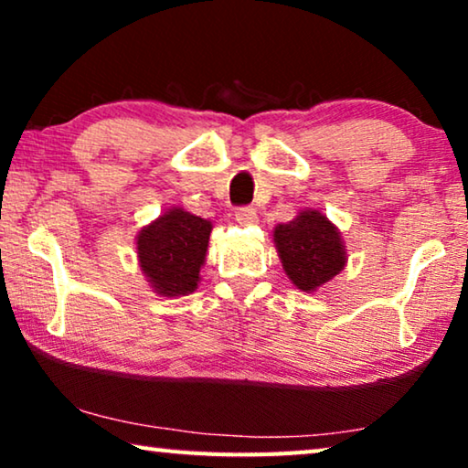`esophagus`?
<instances>
[{
  "label": "esophagus",
  "instance_id": "obj_1",
  "mask_svg": "<svg viewBox=\"0 0 468 468\" xmlns=\"http://www.w3.org/2000/svg\"><path fill=\"white\" fill-rule=\"evenodd\" d=\"M236 221L245 223V226L258 223V210H255L253 207H239L236 208Z\"/></svg>",
  "mask_w": 468,
  "mask_h": 468
}]
</instances>
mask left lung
Segmentation results:
<instances>
[{
  "mask_svg": "<svg viewBox=\"0 0 468 468\" xmlns=\"http://www.w3.org/2000/svg\"><path fill=\"white\" fill-rule=\"evenodd\" d=\"M279 255L292 283L303 292H315L335 279L345 266L341 234L317 210H304L290 223L274 229Z\"/></svg>",
  "mask_w": 468,
  "mask_h": 468,
  "instance_id": "8db88e82",
  "label": "left lung"
}]
</instances>
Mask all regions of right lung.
<instances>
[{
  "mask_svg": "<svg viewBox=\"0 0 468 468\" xmlns=\"http://www.w3.org/2000/svg\"><path fill=\"white\" fill-rule=\"evenodd\" d=\"M210 223L183 208H172L138 236L140 266L162 296H187L200 281Z\"/></svg>",
  "mask_w": 468,
  "mask_h": 468,
  "instance_id": "right-lung-1",
  "label": "right lung"
}]
</instances>
